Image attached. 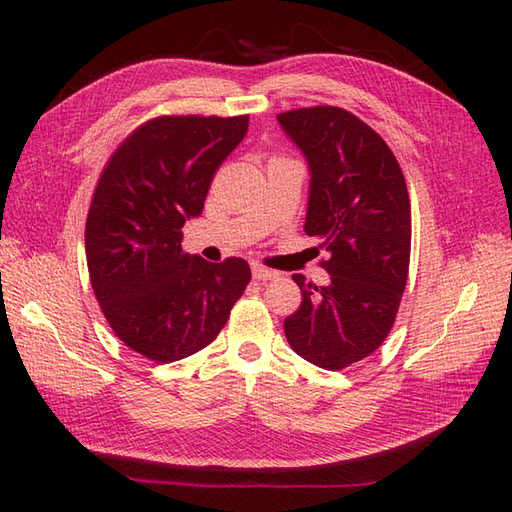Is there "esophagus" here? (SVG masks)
<instances>
[{"instance_id":"obj_1","label":"esophagus","mask_w":512,"mask_h":512,"mask_svg":"<svg viewBox=\"0 0 512 512\" xmlns=\"http://www.w3.org/2000/svg\"><path fill=\"white\" fill-rule=\"evenodd\" d=\"M252 275H254V280H258V282H267V280H275L277 275V271H273V269H267V267H252Z\"/></svg>"}]
</instances>
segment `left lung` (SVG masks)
<instances>
[{
    "instance_id": "1",
    "label": "left lung",
    "mask_w": 512,
    "mask_h": 512,
    "mask_svg": "<svg viewBox=\"0 0 512 512\" xmlns=\"http://www.w3.org/2000/svg\"><path fill=\"white\" fill-rule=\"evenodd\" d=\"M309 166L305 232L329 252V284L301 288L284 320L290 348L322 369L365 359L389 335L410 267V198L380 134L337 106L277 115Z\"/></svg>"
}]
</instances>
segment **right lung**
<instances>
[{
    "mask_svg": "<svg viewBox=\"0 0 512 512\" xmlns=\"http://www.w3.org/2000/svg\"><path fill=\"white\" fill-rule=\"evenodd\" d=\"M247 126V115L151 119L102 170L85 224L91 288L115 335L151 361L209 346L252 280L243 258L213 265L181 250L183 224L203 213Z\"/></svg>",
    "mask_w": 512,
    "mask_h": 512,
    "instance_id": "obj_1",
    "label": "right lung"
}]
</instances>
